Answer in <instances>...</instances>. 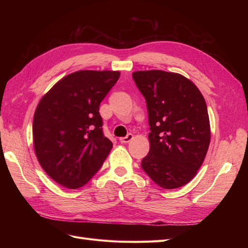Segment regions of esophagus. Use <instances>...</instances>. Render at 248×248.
<instances>
[{"label":"esophagus","instance_id":"esophagus-1","mask_svg":"<svg viewBox=\"0 0 248 248\" xmlns=\"http://www.w3.org/2000/svg\"><path fill=\"white\" fill-rule=\"evenodd\" d=\"M132 139H133V134L132 133H128L126 137L120 138V141H121L122 144H126V142H129Z\"/></svg>","mask_w":248,"mask_h":248}]
</instances>
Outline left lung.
Here are the masks:
<instances>
[{"label":"left lung","instance_id":"1","mask_svg":"<svg viewBox=\"0 0 248 248\" xmlns=\"http://www.w3.org/2000/svg\"><path fill=\"white\" fill-rule=\"evenodd\" d=\"M132 78L146 99L150 125V150L141 169L162 188H178L196 176L208 151L206 101L181 74L147 70Z\"/></svg>","mask_w":248,"mask_h":248}]
</instances>
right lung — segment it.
<instances>
[{"label": "right lung", "mask_w": 248, "mask_h": 248, "mask_svg": "<svg viewBox=\"0 0 248 248\" xmlns=\"http://www.w3.org/2000/svg\"><path fill=\"white\" fill-rule=\"evenodd\" d=\"M119 78V71L73 72L40 100L33 120L35 153L60 185L84 186L108 157L112 142L103 134L99 107Z\"/></svg>", "instance_id": "right-lung-1"}]
</instances>
